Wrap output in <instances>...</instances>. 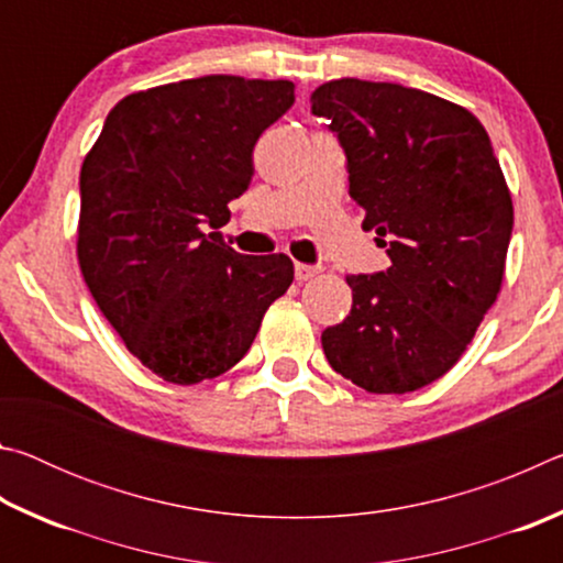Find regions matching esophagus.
Segmentation results:
<instances>
[{
  "instance_id": "1",
  "label": "esophagus",
  "mask_w": 563,
  "mask_h": 563,
  "mask_svg": "<svg viewBox=\"0 0 563 563\" xmlns=\"http://www.w3.org/2000/svg\"><path fill=\"white\" fill-rule=\"evenodd\" d=\"M320 273H322V268H318V265H305V263H295V278H298L300 283H305V280H312V278H318Z\"/></svg>"
}]
</instances>
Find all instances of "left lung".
Segmentation results:
<instances>
[{
  "label": "left lung",
  "mask_w": 563,
  "mask_h": 563,
  "mask_svg": "<svg viewBox=\"0 0 563 563\" xmlns=\"http://www.w3.org/2000/svg\"><path fill=\"white\" fill-rule=\"evenodd\" d=\"M347 156L350 196L389 268L347 275L350 316L322 332L330 367L375 395L450 373L497 300L514 206L479 119L460 103L387 81L312 91Z\"/></svg>",
  "instance_id": "obj_1"
}]
</instances>
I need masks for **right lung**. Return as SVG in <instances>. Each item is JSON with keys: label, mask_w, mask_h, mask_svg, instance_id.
<instances>
[{"label": "right lung", "mask_w": 563, "mask_h": 563, "mask_svg": "<svg viewBox=\"0 0 563 563\" xmlns=\"http://www.w3.org/2000/svg\"><path fill=\"white\" fill-rule=\"evenodd\" d=\"M292 101L285 79L164 84L123 97L84 158V280L131 355L166 383L228 373L290 288L288 255L235 253L218 228L251 184L261 133Z\"/></svg>", "instance_id": "right-lung-1"}]
</instances>
